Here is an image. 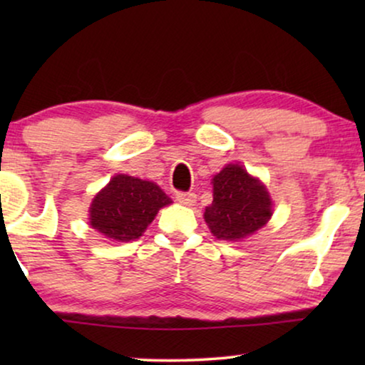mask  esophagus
I'll return each mask as SVG.
<instances>
[{"label": "esophagus", "instance_id": "esophagus-1", "mask_svg": "<svg viewBox=\"0 0 365 365\" xmlns=\"http://www.w3.org/2000/svg\"><path fill=\"white\" fill-rule=\"evenodd\" d=\"M196 199L197 196L194 192H176V201L184 204V206H192Z\"/></svg>", "mask_w": 365, "mask_h": 365}]
</instances>
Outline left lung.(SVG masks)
<instances>
[{"label": "left lung", "mask_w": 365, "mask_h": 365, "mask_svg": "<svg viewBox=\"0 0 365 365\" xmlns=\"http://www.w3.org/2000/svg\"><path fill=\"white\" fill-rule=\"evenodd\" d=\"M272 216L267 189L239 164H227L212 178V202L204 219L222 241H241L266 226Z\"/></svg>", "instance_id": "1"}]
</instances>
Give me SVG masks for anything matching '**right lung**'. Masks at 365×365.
<instances>
[{"mask_svg":"<svg viewBox=\"0 0 365 365\" xmlns=\"http://www.w3.org/2000/svg\"><path fill=\"white\" fill-rule=\"evenodd\" d=\"M171 202L158 184L118 174L94 196L89 224L113 241H134L143 236L159 209Z\"/></svg>","mask_w":365,"mask_h":365,"instance_id":"1","label":"right lung"}]
</instances>
